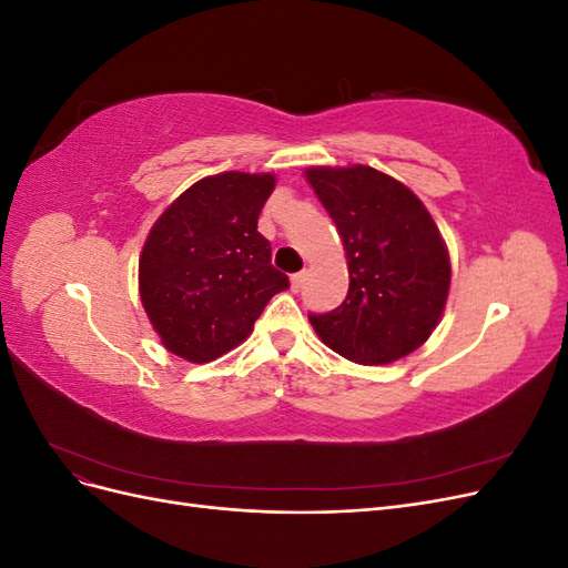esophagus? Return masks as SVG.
<instances>
[{"instance_id":"esophagus-1","label":"esophagus","mask_w":568,"mask_h":568,"mask_svg":"<svg viewBox=\"0 0 568 568\" xmlns=\"http://www.w3.org/2000/svg\"><path fill=\"white\" fill-rule=\"evenodd\" d=\"M303 284H305V272L291 274V288H294V291H301V288H303Z\"/></svg>"}]
</instances>
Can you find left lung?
I'll use <instances>...</instances> for the list:
<instances>
[{"mask_svg": "<svg viewBox=\"0 0 568 568\" xmlns=\"http://www.w3.org/2000/svg\"><path fill=\"white\" fill-rule=\"evenodd\" d=\"M348 257V296L311 313L320 338L357 365H388L432 336L450 288L436 222L405 184L369 165L305 173Z\"/></svg>", "mask_w": 568, "mask_h": 568, "instance_id": "1", "label": "left lung"}]
</instances>
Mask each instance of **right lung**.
I'll return each instance as SVG.
<instances>
[{"mask_svg": "<svg viewBox=\"0 0 568 568\" xmlns=\"http://www.w3.org/2000/svg\"><path fill=\"white\" fill-rule=\"evenodd\" d=\"M272 175L222 173L189 186L149 232L140 294L163 346L192 363L236 348L288 288L257 232Z\"/></svg>", "mask_w": 568, "mask_h": 568, "instance_id": "1", "label": "right lung"}]
</instances>
